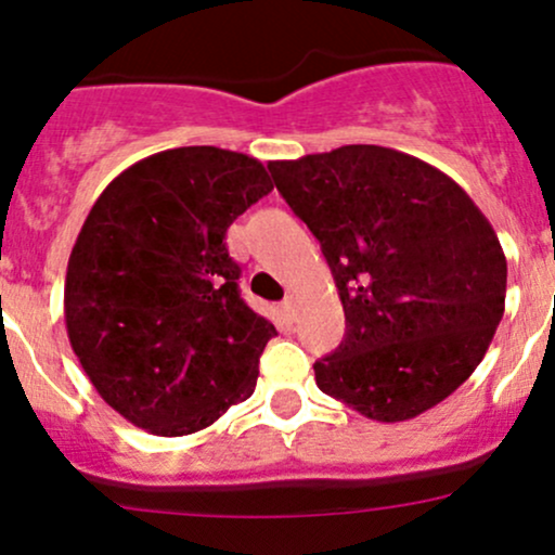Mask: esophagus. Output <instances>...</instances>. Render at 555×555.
I'll use <instances>...</instances> for the list:
<instances>
[{
  "mask_svg": "<svg viewBox=\"0 0 555 555\" xmlns=\"http://www.w3.org/2000/svg\"><path fill=\"white\" fill-rule=\"evenodd\" d=\"M282 308H284V315L289 318V321H295V315H297V297L295 295H286L284 302H282Z\"/></svg>",
  "mask_w": 555,
  "mask_h": 555,
  "instance_id": "34e87169",
  "label": "esophagus"
}]
</instances>
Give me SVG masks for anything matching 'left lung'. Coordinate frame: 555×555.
<instances>
[{"mask_svg": "<svg viewBox=\"0 0 555 555\" xmlns=\"http://www.w3.org/2000/svg\"><path fill=\"white\" fill-rule=\"evenodd\" d=\"M334 276L347 334L313 365L323 393L378 423L412 420L486 358L506 302V256L473 197L420 158L341 145L269 162Z\"/></svg>", "mask_w": 555, "mask_h": 555, "instance_id": "1", "label": "left lung"}]
</instances>
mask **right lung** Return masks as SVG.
<instances>
[{
  "label": "right lung",
  "instance_id": "right-lung-1",
  "mask_svg": "<svg viewBox=\"0 0 555 555\" xmlns=\"http://www.w3.org/2000/svg\"><path fill=\"white\" fill-rule=\"evenodd\" d=\"M271 190L258 158L188 145L132 164L93 203L67 263V336L138 428L190 436L256 391L276 328L240 297L224 237Z\"/></svg>",
  "mask_w": 555,
  "mask_h": 555
}]
</instances>
